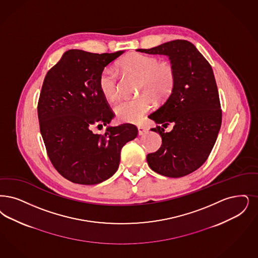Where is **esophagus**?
<instances>
[{
  "mask_svg": "<svg viewBox=\"0 0 258 258\" xmlns=\"http://www.w3.org/2000/svg\"><path fill=\"white\" fill-rule=\"evenodd\" d=\"M137 128H138V134H139V135H143V134H147L148 131H149L148 127H146L144 125H138Z\"/></svg>",
  "mask_w": 258,
  "mask_h": 258,
  "instance_id": "esophagus-1",
  "label": "esophagus"
}]
</instances>
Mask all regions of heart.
Returning a JSON list of instances; mask_svg holds the SVG:
<instances>
[{
	"mask_svg": "<svg viewBox=\"0 0 258 258\" xmlns=\"http://www.w3.org/2000/svg\"><path fill=\"white\" fill-rule=\"evenodd\" d=\"M118 67L124 72L140 78L139 92L136 98H125L114 105V112L122 122L137 123L153 106L154 98L158 102L167 100L175 84L174 66L157 57L134 52L123 57ZM99 88L104 99L112 101L118 94V75L110 67H105L99 76Z\"/></svg>",
	"mask_w": 258,
	"mask_h": 258,
	"instance_id": "obj_1",
	"label": "heart"
}]
</instances>
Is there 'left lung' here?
<instances>
[{
  "mask_svg": "<svg viewBox=\"0 0 258 258\" xmlns=\"http://www.w3.org/2000/svg\"><path fill=\"white\" fill-rule=\"evenodd\" d=\"M137 52L169 56L175 71L174 90L150 119L160 125L152 128L160 134L158 151L147 155L150 168L169 177L189 175L203 165L216 142L222 124V109L211 65L187 40H173Z\"/></svg>",
  "mask_w": 258,
  "mask_h": 258,
  "instance_id": "obj_1",
  "label": "left lung"
}]
</instances>
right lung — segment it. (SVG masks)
Here are the masks:
<instances>
[{
  "label": "right lung",
  "mask_w": 258,
  "mask_h": 258,
  "mask_svg": "<svg viewBox=\"0 0 258 258\" xmlns=\"http://www.w3.org/2000/svg\"><path fill=\"white\" fill-rule=\"evenodd\" d=\"M123 52L69 50L44 79L37 105L42 138L52 166L74 183L93 185L112 176L122 148L138 134L132 124L107 126L103 135L92 132L113 119L98 80Z\"/></svg>",
  "instance_id": "add662e5"
}]
</instances>
